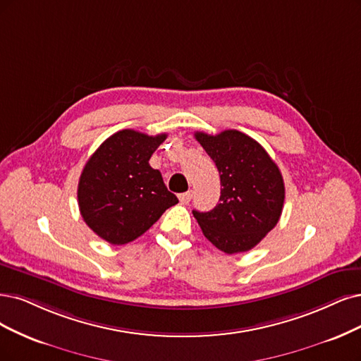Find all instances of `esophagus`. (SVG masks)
<instances>
[{
    "label": "esophagus",
    "instance_id": "esophagus-1",
    "mask_svg": "<svg viewBox=\"0 0 361 361\" xmlns=\"http://www.w3.org/2000/svg\"><path fill=\"white\" fill-rule=\"evenodd\" d=\"M192 197H193V192H192V190H190V192H185V193H181V195L178 196L180 202H181L183 205H188V204L192 201Z\"/></svg>",
    "mask_w": 361,
    "mask_h": 361
}]
</instances>
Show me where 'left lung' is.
Returning <instances> with one entry per match:
<instances>
[{
	"label": "left lung",
	"instance_id": "8db88e82",
	"mask_svg": "<svg viewBox=\"0 0 361 361\" xmlns=\"http://www.w3.org/2000/svg\"><path fill=\"white\" fill-rule=\"evenodd\" d=\"M195 138L220 173L219 204L208 212L193 209L204 236L226 255L255 248L281 217L286 189L281 171L263 147L229 129Z\"/></svg>",
	"mask_w": 361,
	"mask_h": 361
}]
</instances>
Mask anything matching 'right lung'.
I'll return each mask as SVG.
<instances>
[{"mask_svg":"<svg viewBox=\"0 0 361 361\" xmlns=\"http://www.w3.org/2000/svg\"><path fill=\"white\" fill-rule=\"evenodd\" d=\"M165 140L166 133L150 137L123 129L89 157L78 181V208L86 224L104 241L128 244L178 204L162 173L149 164Z\"/></svg>","mask_w":361,"mask_h":361,"instance_id":"add662e5","label":"right lung"}]
</instances>
